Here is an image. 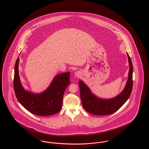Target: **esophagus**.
I'll list each match as a JSON object with an SVG mask.
<instances>
[{
    "instance_id": "34e87169",
    "label": "esophagus",
    "mask_w": 149,
    "mask_h": 149,
    "mask_svg": "<svg viewBox=\"0 0 149 149\" xmlns=\"http://www.w3.org/2000/svg\"><path fill=\"white\" fill-rule=\"evenodd\" d=\"M75 76L77 77H80V72H75Z\"/></svg>"
}]
</instances>
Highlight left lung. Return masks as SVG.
Masks as SVG:
<instances>
[{
	"mask_svg": "<svg viewBox=\"0 0 149 149\" xmlns=\"http://www.w3.org/2000/svg\"><path fill=\"white\" fill-rule=\"evenodd\" d=\"M130 69L129 77L124 91L117 97L111 99H101L93 95L88 87L82 81H79L80 89L81 100L85 110L97 116L110 115L116 112L128 100L133 87V65L127 54Z\"/></svg>",
	"mask_w": 149,
	"mask_h": 149,
	"instance_id": "left-lung-1",
	"label": "left lung"
}]
</instances>
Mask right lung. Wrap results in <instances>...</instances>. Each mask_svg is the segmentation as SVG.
<instances>
[{"mask_svg":"<svg viewBox=\"0 0 149 149\" xmlns=\"http://www.w3.org/2000/svg\"><path fill=\"white\" fill-rule=\"evenodd\" d=\"M19 58L17 59L13 79V88L17 100L29 112L40 116H48L61 110L65 89L70 82V72L55 77L49 87L44 92L35 94L24 90L18 73Z\"/></svg>","mask_w":149,"mask_h":149,"instance_id":"1","label":"right lung"}]
</instances>
